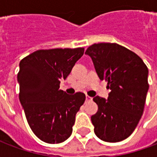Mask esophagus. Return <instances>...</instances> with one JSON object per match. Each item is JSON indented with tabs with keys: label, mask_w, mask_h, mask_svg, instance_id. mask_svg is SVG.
I'll return each instance as SVG.
<instances>
[{
	"label": "esophagus",
	"mask_w": 157,
	"mask_h": 157,
	"mask_svg": "<svg viewBox=\"0 0 157 157\" xmlns=\"http://www.w3.org/2000/svg\"><path fill=\"white\" fill-rule=\"evenodd\" d=\"M92 98H91V97H89V96H86V101H91V100H92Z\"/></svg>",
	"instance_id": "obj_1"
}]
</instances>
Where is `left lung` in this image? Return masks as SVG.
Listing matches in <instances>:
<instances>
[{
    "instance_id": "left-lung-1",
    "label": "left lung",
    "mask_w": 157,
    "mask_h": 157,
    "mask_svg": "<svg viewBox=\"0 0 157 157\" xmlns=\"http://www.w3.org/2000/svg\"><path fill=\"white\" fill-rule=\"evenodd\" d=\"M86 54L111 90L107 100L98 96L93 98L98 106L91 118L94 132L103 141L124 140L134 132L144 112L148 68L135 53L115 43L93 44Z\"/></svg>"
}]
</instances>
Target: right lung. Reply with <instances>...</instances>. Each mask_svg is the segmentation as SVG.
I'll return each mask as SVG.
<instances>
[{
    "instance_id": "1",
    "label": "right lung",
    "mask_w": 157,
    "mask_h": 157,
    "mask_svg": "<svg viewBox=\"0 0 157 157\" xmlns=\"http://www.w3.org/2000/svg\"><path fill=\"white\" fill-rule=\"evenodd\" d=\"M83 54L81 47L39 49L20 61L19 100L32 131L44 142L59 144L71 135L86 95H67L59 84Z\"/></svg>"
}]
</instances>
